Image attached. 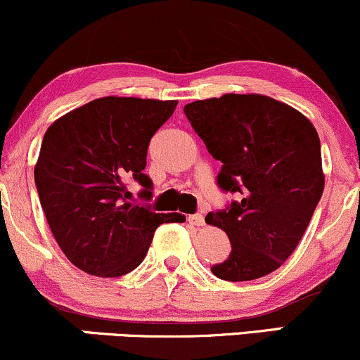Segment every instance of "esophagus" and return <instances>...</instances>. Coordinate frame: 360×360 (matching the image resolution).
<instances>
[{
    "label": "esophagus",
    "instance_id": "esophagus-1",
    "mask_svg": "<svg viewBox=\"0 0 360 360\" xmlns=\"http://www.w3.org/2000/svg\"><path fill=\"white\" fill-rule=\"evenodd\" d=\"M188 220L191 225L194 226H203L205 225V217L201 213H194V214H189Z\"/></svg>",
    "mask_w": 360,
    "mask_h": 360
}]
</instances>
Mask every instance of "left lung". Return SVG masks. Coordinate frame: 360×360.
I'll use <instances>...</instances> for the list:
<instances>
[{
    "label": "left lung",
    "mask_w": 360,
    "mask_h": 360,
    "mask_svg": "<svg viewBox=\"0 0 360 360\" xmlns=\"http://www.w3.org/2000/svg\"><path fill=\"white\" fill-rule=\"evenodd\" d=\"M184 115L221 162L217 186L237 194L206 217L232 243L212 272L232 283L267 276L296 249L323 194L315 127L300 111L260 94L194 101Z\"/></svg>",
    "instance_id": "8db88e82"
}]
</instances>
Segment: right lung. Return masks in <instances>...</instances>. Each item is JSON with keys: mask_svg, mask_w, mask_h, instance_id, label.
I'll return each mask as SVG.
<instances>
[{"mask_svg": "<svg viewBox=\"0 0 360 360\" xmlns=\"http://www.w3.org/2000/svg\"><path fill=\"white\" fill-rule=\"evenodd\" d=\"M177 101L106 96L64 115L45 131L35 166L40 205L62 252L98 278H118L140 266L155 229L181 223L179 213H155L127 200V183L152 200L143 169L150 139Z\"/></svg>", "mask_w": 360, "mask_h": 360, "instance_id": "1", "label": "right lung"}]
</instances>
